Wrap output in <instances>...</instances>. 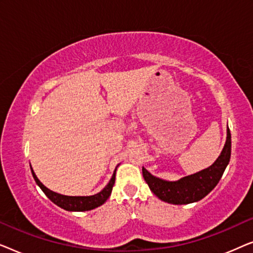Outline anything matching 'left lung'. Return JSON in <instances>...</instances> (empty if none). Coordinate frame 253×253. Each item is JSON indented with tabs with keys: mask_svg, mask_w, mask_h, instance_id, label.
<instances>
[{
	"mask_svg": "<svg viewBox=\"0 0 253 253\" xmlns=\"http://www.w3.org/2000/svg\"><path fill=\"white\" fill-rule=\"evenodd\" d=\"M231 134L227 130V140L223 150L215 162L209 168L203 169L196 174L185 176L178 181H166L152 175L143 167L144 179L150 186L151 191L162 202L174 205H186L199 202L215 188L222 177L224 169L230 161Z\"/></svg>",
	"mask_w": 253,
	"mask_h": 253,
	"instance_id": "left-lung-1",
	"label": "left lung"
}]
</instances>
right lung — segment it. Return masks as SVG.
Here are the masks:
<instances>
[{
	"mask_svg": "<svg viewBox=\"0 0 253 253\" xmlns=\"http://www.w3.org/2000/svg\"><path fill=\"white\" fill-rule=\"evenodd\" d=\"M31 171H32L34 181H36L37 184L40 186V189L44 192V195H46L54 204H56L57 206H60L61 209H63L65 211H70V212H84V211H91V210L96 209V207L101 206L102 204H105L106 200L109 198L110 193H112L114 183H115V175H116V169H115V171H114V174L112 176V178H110L108 184H107L99 193H96V195L64 196V195H61V193L51 191V190L46 188V186L39 181V178L37 177L36 172L33 171L32 167H31Z\"/></svg>",
	"mask_w": 253,
	"mask_h": 253,
	"instance_id": "right-lung-1",
	"label": "right lung"
}]
</instances>
